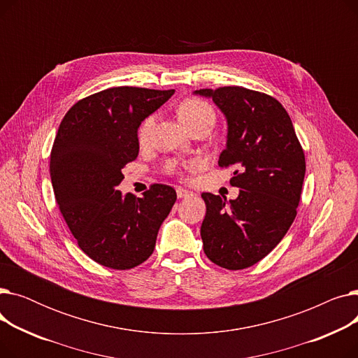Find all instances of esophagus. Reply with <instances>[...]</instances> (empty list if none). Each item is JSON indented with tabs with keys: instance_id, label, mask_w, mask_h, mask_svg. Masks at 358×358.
I'll use <instances>...</instances> for the list:
<instances>
[{
	"instance_id": "1",
	"label": "esophagus",
	"mask_w": 358,
	"mask_h": 358,
	"mask_svg": "<svg viewBox=\"0 0 358 358\" xmlns=\"http://www.w3.org/2000/svg\"><path fill=\"white\" fill-rule=\"evenodd\" d=\"M194 193L190 190H185L182 187H177V197L178 199H187V197H193Z\"/></svg>"
}]
</instances>
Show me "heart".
I'll return each mask as SVG.
<instances>
[{
    "label": "heart",
    "mask_w": 358,
    "mask_h": 358,
    "mask_svg": "<svg viewBox=\"0 0 358 358\" xmlns=\"http://www.w3.org/2000/svg\"><path fill=\"white\" fill-rule=\"evenodd\" d=\"M178 116L181 119V122L187 126L192 127L194 124H200V123H206V124H213L216 120V115L213 107L201 99L197 97H192L184 100L180 107H178ZM155 127V115H150L146 119H143V122L141 123L139 129H138V142L145 146L149 143L150 135H152V130ZM200 165V161H193L190 164H187L185 166H197ZM168 171L169 173H178V166L176 162H169L168 164Z\"/></svg>",
    "instance_id": "1"
}]
</instances>
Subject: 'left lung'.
<instances>
[{"label":"left lung","mask_w":358,"mask_h":358,"mask_svg":"<svg viewBox=\"0 0 358 358\" xmlns=\"http://www.w3.org/2000/svg\"><path fill=\"white\" fill-rule=\"evenodd\" d=\"M210 97L228 122L219 166H235L239 196L203 193L200 235L208 258L228 270L248 268L287 234L302 194L306 162L286 108L268 94L243 87L194 91Z\"/></svg>","instance_id":"left-lung-1"}]
</instances>
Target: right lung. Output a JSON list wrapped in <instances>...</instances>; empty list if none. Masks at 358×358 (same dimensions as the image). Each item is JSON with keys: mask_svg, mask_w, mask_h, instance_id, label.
<instances>
[{"mask_svg": "<svg viewBox=\"0 0 358 358\" xmlns=\"http://www.w3.org/2000/svg\"><path fill=\"white\" fill-rule=\"evenodd\" d=\"M174 90L113 87L75 103L50 152L56 203L78 247L99 264L129 270L154 252L161 223L177 200L154 184L143 197L122 194V169L139 154L138 127Z\"/></svg>", "mask_w": 358, "mask_h": 358, "instance_id": "obj_1", "label": "right lung"}]
</instances>
